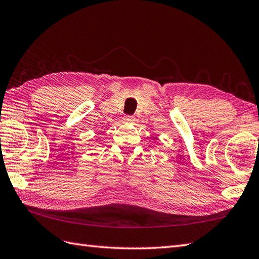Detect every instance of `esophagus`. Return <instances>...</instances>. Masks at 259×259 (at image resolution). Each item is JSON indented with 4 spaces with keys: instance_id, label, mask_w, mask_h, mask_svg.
<instances>
[{
    "instance_id": "1",
    "label": "esophagus",
    "mask_w": 259,
    "mask_h": 259,
    "mask_svg": "<svg viewBox=\"0 0 259 259\" xmlns=\"http://www.w3.org/2000/svg\"><path fill=\"white\" fill-rule=\"evenodd\" d=\"M122 121L124 123H133L135 121V118H134V116H131V115H126L122 119Z\"/></svg>"
}]
</instances>
